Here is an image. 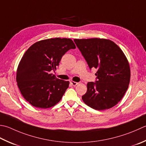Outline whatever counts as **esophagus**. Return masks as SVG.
Returning <instances> with one entry per match:
<instances>
[{"label": "esophagus", "mask_w": 146, "mask_h": 146, "mask_svg": "<svg viewBox=\"0 0 146 146\" xmlns=\"http://www.w3.org/2000/svg\"><path fill=\"white\" fill-rule=\"evenodd\" d=\"M70 84L73 85V86H76V85L78 84V82H74V81H71L70 82Z\"/></svg>", "instance_id": "obj_1"}]
</instances>
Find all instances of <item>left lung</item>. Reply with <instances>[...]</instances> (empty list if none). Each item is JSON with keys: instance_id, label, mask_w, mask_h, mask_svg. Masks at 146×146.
Masks as SVG:
<instances>
[{"instance_id": "obj_1", "label": "left lung", "mask_w": 146, "mask_h": 146, "mask_svg": "<svg viewBox=\"0 0 146 146\" xmlns=\"http://www.w3.org/2000/svg\"><path fill=\"white\" fill-rule=\"evenodd\" d=\"M90 69L98 70V81L88 82L82 100L96 110L113 108L120 101L128 89L130 68L127 57L115 42L109 39H74Z\"/></svg>"}]
</instances>
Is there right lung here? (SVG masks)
I'll return each instance as SVG.
<instances>
[{
	"label": "right lung",
	"mask_w": 146,
	"mask_h": 146,
	"mask_svg": "<svg viewBox=\"0 0 146 146\" xmlns=\"http://www.w3.org/2000/svg\"><path fill=\"white\" fill-rule=\"evenodd\" d=\"M73 40L51 38L33 44L26 51L16 71V82L26 101L34 107L47 109L61 101L70 82L50 73L56 70L62 56L75 48Z\"/></svg>",
	"instance_id": "add662e5"
}]
</instances>
